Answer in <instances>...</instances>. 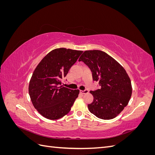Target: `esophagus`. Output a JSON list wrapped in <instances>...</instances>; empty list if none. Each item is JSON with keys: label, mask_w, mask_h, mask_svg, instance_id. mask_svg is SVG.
I'll return each instance as SVG.
<instances>
[{"label": "esophagus", "mask_w": 155, "mask_h": 155, "mask_svg": "<svg viewBox=\"0 0 155 155\" xmlns=\"http://www.w3.org/2000/svg\"><path fill=\"white\" fill-rule=\"evenodd\" d=\"M80 92L81 94H87L88 92V91L87 90V89H85V90H84V91H80Z\"/></svg>", "instance_id": "obj_1"}]
</instances>
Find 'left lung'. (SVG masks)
I'll return each mask as SVG.
<instances>
[{
	"label": "left lung",
	"instance_id": "8db88e82",
	"mask_svg": "<svg viewBox=\"0 0 155 155\" xmlns=\"http://www.w3.org/2000/svg\"><path fill=\"white\" fill-rule=\"evenodd\" d=\"M91 69L100 89L90 91L93 102L88 105L92 114L103 120L115 118L127 105L132 94L130 78L120 64L100 50H87L79 59Z\"/></svg>",
	"mask_w": 155,
	"mask_h": 155
}]
</instances>
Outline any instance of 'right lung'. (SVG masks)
<instances>
[{"instance_id": "right-lung-1", "label": "right lung", "mask_w": 155, "mask_h": 155, "mask_svg": "<svg viewBox=\"0 0 155 155\" xmlns=\"http://www.w3.org/2000/svg\"><path fill=\"white\" fill-rule=\"evenodd\" d=\"M82 53L64 48L55 49L35 68L28 91L33 105L45 118L57 120L71 109L79 91L64 87L61 80Z\"/></svg>"}]
</instances>
